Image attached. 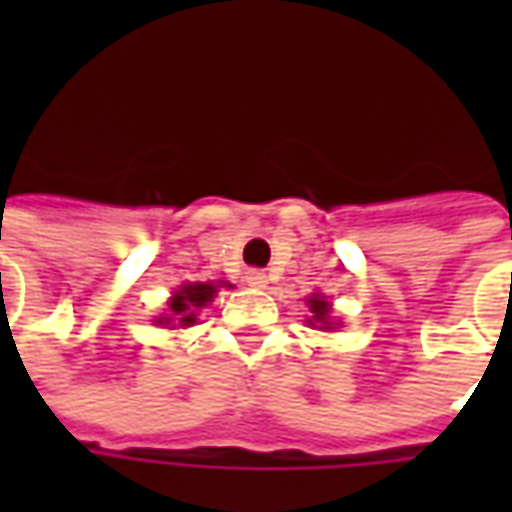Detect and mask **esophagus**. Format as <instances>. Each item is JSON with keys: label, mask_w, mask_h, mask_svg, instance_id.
Returning a JSON list of instances; mask_svg holds the SVG:
<instances>
[{"label": "esophagus", "mask_w": 512, "mask_h": 512, "mask_svg": "<svg viewBox=\"0 0 512 512\" xmlns=\"http://www.w3.org/2000/svg\"><path fill=\"white\" fill-rule=\"evenodd\" d=\"M246 285L249 288H266L268 285V277H266V271H260V268H252V271H246Z\"/></svg>", "instance_id": "1"}]
</instances>
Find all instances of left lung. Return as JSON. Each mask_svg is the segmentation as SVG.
Wrapping results in <instances>:
<instances>
[{"instance_id": "1", "label": "left lung", "mask_w": 512, "mask_h": 512, "mask_svg": "<svg viewBox=\"0 0 512 512\" xmlns=\"http://www.w3.org/2000/svg\"><path fill=\"white\" fill-rule=\"evenodd\" d=\"M307 307H310L312 312L310 318H307L310 326H318V329H326V332H332L334 326H337V323L329 321V315H332V304L323 299L321 293H318V296H310V299H307Z\"/></svg>"}]
</instances>
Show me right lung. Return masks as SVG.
I'll list each match as a JSON object with an SVG mask.
<instances>
[{
	"mask_svg": "<svg viewBox=\"0 0 512 512\" xmlns=\"http://www.w3.org/2000/svg\"><path fill=\"white\" fill-rule=\"evenodd\" d=\"M216 288H222V282L219 285H213V282H186L183 288L175 290L172 293V299H169V312L167 315H161L158 318V326H194L197 323V310L202 307H208L216 296ZM224 288H230L227 282H224Z\"/></svg>",
	"mask_w": 512,
	"mask_h": 512,
	"instance_id": "right-lung-1",
	"label": "right lung"
}]
</instances>
